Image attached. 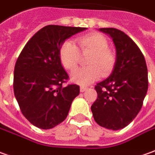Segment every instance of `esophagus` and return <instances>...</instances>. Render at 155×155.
<instances>
[{"mask_svg": "<svg viewBox=\"0 0 155 155\" xmlns=\"http://www.w3.org/2000/svg\"><path fill=\"white\" fill-rule=\"evenodd\" d=\"M87 89H88V88H87L86 86H81V92H84V91H86Z\"/></svg>", "mask_w": 155, "mask_h": 155, "instance_id": "esophagus-1", "label": "esophagus"}]
</instances>
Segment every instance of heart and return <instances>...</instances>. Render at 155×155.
Here are the masks:
<instances>
[{
    "label": "heart",
    "instance_id": "obj_1",
    "mask_svg": "<svg viewBox=\"0 0 155 155\" xmlns=\"http://www.w3.org/2000/svg\"><path fill=\"white\" fill-rule=\"evenodd\" d=\"M77 47L72 41H65L61 46L59 58L66 69L73 71L77 67L80 53L87 54L85 68L76 69L71 74V80L81 85H88L102 75L106 77L114 70L116 64V53L108 47V41L103 35L90 33L76 38Z\"/></svg>",
    "mask_w": 155,
    "mask_h": 155
}]
</instances>
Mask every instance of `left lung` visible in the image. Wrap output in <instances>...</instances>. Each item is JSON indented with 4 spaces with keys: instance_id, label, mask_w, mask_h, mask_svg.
<instances>
[{
    "instance_id": "1",
    "label": "left lung",
    "mask_w": 155,
    "mask_h": 155,
    "mask_svg": "<svg viewBox=\"0 0 155 155\" xmlns=\"http://www.w3.org/2000/svg\"><path fill=\"white\" fill-rule=\"evenodd\" d=\"M116 49L111 74L95 86L97 98L91 109L95 121L109 130H120L132 121L148 91V69L143 54L127 35L114 28H102Z\"/></svg>"
}]
</instances>
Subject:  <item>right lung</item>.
Masks as SVG:
<instances>
[{"label":"right lung","instance_id":"right-lung-1","mask_svg":"<svg viewBox=\"0 0 155 155\" xmlns=\"http://www.w3.org/2000/svg\"><path fill=\"white\" fill-rule=\"evenodd\" d=\"M86 28L47 25L27 42L14 68L13 91L20 110L32 125L51 129L66 119L80 86H64L69 75L59 58L63 43Z\"/></svg>","mask_w":155,"mask_h":155}]
</instances>
